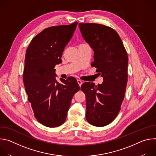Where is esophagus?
<instances>
[{
	"instance_id": "esophagus-1",
	"label": "esophagus",
	"mask_w": 156,
	"mask_h": 156,
	"mask_svg": "<svg viewBox=\"0 0 156 156\" xmlns=\"http://www.w3.org/2000/svg\"><path fill=\"white\" fill-rule=\"evenodd\" d=\"M77 82H78V84H79V86H81V84H82V83H83L82 81H81L80 80H77Z\"/></svg>"
}]
</instances>
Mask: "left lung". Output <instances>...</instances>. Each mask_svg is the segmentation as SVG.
Here are the masks:
<instances>
[{"label":"left lung","mask_w":156,"mask_h":156,"mask_svg":"<svg viewBox=\"0 0 156 156\" xmlns=\"http://www.w3.org/2000/svg\"><path fill=\"white\" fill-rule=\"evenodd\" d=\"M79 28L94 51L91 65L103 78L98 86L86 82L81 86L86 95V119L94 126H104L112 122L120 110L128 81V55L112 28L96 23H79Z\"/></svg>","instance_id":"obj_1"}]
</instances>
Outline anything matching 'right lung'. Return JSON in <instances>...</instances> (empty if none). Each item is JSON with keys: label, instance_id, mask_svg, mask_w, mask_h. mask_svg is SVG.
Listing matches in <instances>:
<instances>
[{"label": "right lung", "instance_id": "1", "mask_svg": "<svg viewBox=\"0 0 156 156\" xmlns=\"http://www.w3.org/2000/svg\"><path fill=\"white\" fill-rule=\"evenodd\" d=\"M78 25L48 28L36 35L27 50L23 83L37 121L48 127L63 124L74 94L80 86L74 77L56 80L55 66L62 62L65 46Z\"/></svg>", "mask_w": 156, "mask_h": 156}]
</instances>
